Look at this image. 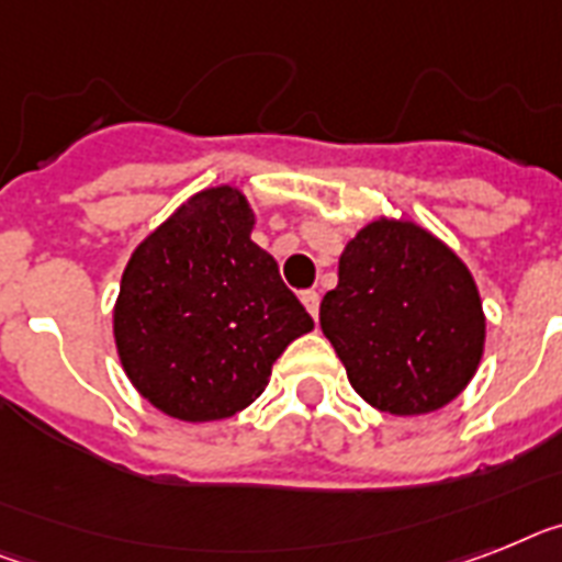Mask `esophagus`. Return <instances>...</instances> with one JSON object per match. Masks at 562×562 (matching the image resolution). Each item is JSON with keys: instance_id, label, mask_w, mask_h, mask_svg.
<instances>
[{"instance_id": "34e87169", "label": "esophagus", "mask_w": 562, "mask_h": 562, "mask_svg": "<svg viewBox=\"0 0 562 562\" xmlns=\"http://www.w3.org/2000/svg\"><path fill=\"white\" fill-rule=\"evenodd\" d=\"M301 304L307 307V313L313 315V318H318V304H322V295L315 290H304L301 292Z\"/></svg>"}]
</instances>
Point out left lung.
<instances>
[{"instance_id": "left-lung-1", "label": "left lung", "mask_w": 562, "mask_h": 562, "mask_svg": "<svg viewBox=\"0 0 562 562\" xmlns=\"http://www.w3.org/2000/svg\"><path fill=\"white\" fill-rule=\"evenodd\" d=\"M322 330L364 402L393 416L439 411L465 391L485 345L474 278L411 221H373L338 258Z\"/></svg>"}]
</instances>
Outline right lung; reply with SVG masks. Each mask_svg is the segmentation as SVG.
Returning <instances> with one entry per match:
<instances>
[{"instance_id":"1","label":"right lung","mask_w":562,"mask_h":562,"mask_svg":"<svg viewBox=\"0 0 562 562\" xmlns=\"http://www.w3.org/2000/svg\"><path fill=\"white\" fill-rule=\"evenodd\" d=\"M232 187L206 189L157 226L120 281L114 338L125 375L164 414L226 419L267 387L272 361L313 318L252 238Z\"/></svg>"}]
</instances>
